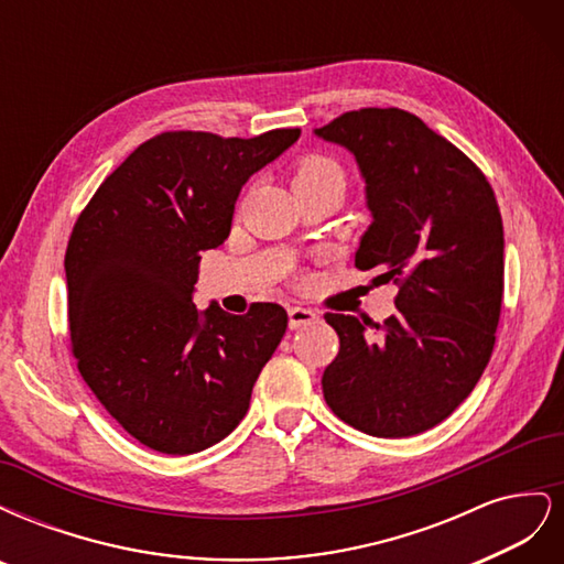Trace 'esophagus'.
Masks as SVG:
<instances>
[{
  "label": "esophagus",
  "instance_id": "esophagus-1",
  "mask_svg": "<svg viewBox=\"0 0 564 564\" xmlns=\"http://www.w3.org/2000/svg\"><path fill=\"white\" fill-rule=\"evenodd\" d=\"M317 319H319V315L311 308H301V305H292V308H289V327L292 329L305 327V324H313Z\"/></svg>",
  "mask_w": 564,
  "mask_h": 564
}]
</instances>
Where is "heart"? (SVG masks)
<instances>
[{
    "mask_svg": "<svg viewBox=\"0 0 564 564\" xmlns=\"http://www.w3.org/2000/svg\"><path fill=\"white\" fill-rule=\"evenodd\" d=\"M346 185V174L340 164L327 155H305L296 162L292 172V185L296 195L303 191H313L322 185Z\"/></svg>",
    "mask_w": 564,
    "mask_h": 564,
    "instance_id": "heart-1",
    "label": "heart"
}]
</instances>
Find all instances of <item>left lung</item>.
<instances>
[{
  "label": "left lung",
  "mask_w": 564,
  "mask_h": 564,
  "mask_svg": "<svg viewBox=\"0 0 564 564\" xmlns=\"http://www.w3.org/2000/svg\"><path fill=\"white\" fill-rule=\"evenodd\" d=\"M319 139L350 150L371 226L360 270L400 286L383 324L327 313L338 334L322 392L373 437H409L445 421L480 381L503 299V224L485 174L445 135L400 108L344 112Z\"/></svg>",
  "instance_id": "left-lung-1"
}]
</instances>
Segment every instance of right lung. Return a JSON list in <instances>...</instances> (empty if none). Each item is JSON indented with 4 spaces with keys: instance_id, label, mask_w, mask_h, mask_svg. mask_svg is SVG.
Returning <instances> with one entry per match:
<instances>
[{
    "instance_id": "right-lung-1",
    "label": "right lung",
    "mask_w": 564,
    "mask_h": 564,
    "mask_svg": "<svg viewBox=\"0 0 564 564\" xmlns=\"http://www.w3.org/2000/svg\"><path fill=\"white\" fill-rule=\"evenodd\" d=\"M299 135L164 131L135 148L77 218L65 251L77 369L150 449L185 456L230 435L280 346L282 305L199 313L193 292L202 251L228 240L242 185Z\"/></svg>"
}]
</instances>
